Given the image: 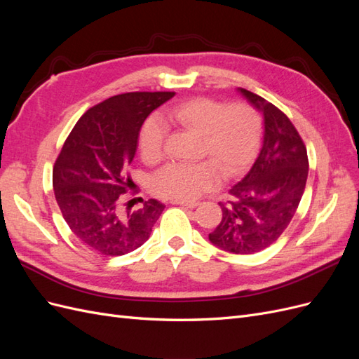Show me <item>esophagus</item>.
I'll use <instances>...</instances> for the list:
<instances>
[{
	"instance_id": "esophagus-1",
	"label": "esophagus",
	"mask_w": 359,
	"mask_h": 359,
	"mask_svg": "<svg viewBox=\"0 0 359 359\" xmlns=\"http://www.w3.org/2000/svg\"><path fill=\"white\" fill-rule=\"evenodd\" d=\"M172 203L180 205V206H182V208H196V206L199 205V202H196V201H193V202H190V201H172Z\"/></svg>"
}]
</instances>
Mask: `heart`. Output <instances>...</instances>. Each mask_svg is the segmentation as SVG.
I'll return each instance as SVG.
<instances>
[{"label": "heart", "instance_id": "1", "mask_svg": "<svg viewBox=\"0 0 359 359\" xmlns=\"http://www.w3.org/2000/svg\"><path fill=\"white\" fill-rule=\"evenodd\" d=\"M166 124L202 136L201 156L211 161L194 165H168L151 180L153 191L172 201H194L220 186L226 177L236 175L253 158L260 140V118L252 106L236 102L226 104L210 97H194L163 112ZM166 127L149 118L139 136L144 160L156 163L165 153Z\"/></svg>", "mask_w": 359, "mask_h": 359}]
</instances>
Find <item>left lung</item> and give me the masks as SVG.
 <instances>
[{"label":"left lung","mask_w":359,"mask_h":359,"mask_svg":"<svg viewBox=\"0 0 359 359\" xmlns=\"http://www.w3.org/2000/svg\"><path fill=\"white\" fill-rule=\"evenodd\" d=\"M264 114V142L247 175L220 202L223 217L210 241L235 255L260 252L285 232L301 202L309 175L307 148L287 115L262 97L240 88Z\"/></svg>","instance_id":"left-lung-1"}]
</instances>
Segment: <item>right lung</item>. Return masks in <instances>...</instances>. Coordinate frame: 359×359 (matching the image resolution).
<instances>
[{
	"mask_svg": "<svg viewBox=\"0 0 359 359\" xmlns=\"http://www.w3.org/2000/svg\"><path fill=\"white\" fill-rule=\"evenodd\" d=\"M175 95L136 91L90 107L74 124L55 160L52 184L64 220L78 240L104 256H121L142 245L165 205L145 201L132 210L121 194L132 186L128 166L147 116Z\"/></svg>",
	"mask_w": 359,
	"mask_h": 359,
	"instance_id": "add662e5",
	"label": "right lung"
}]
</instances>
